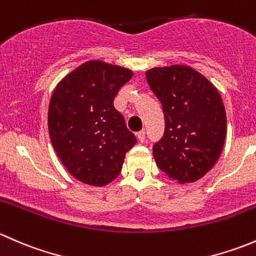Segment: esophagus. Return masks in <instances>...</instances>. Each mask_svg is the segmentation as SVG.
Segmentation results:
<instances>
[{
  "label": "esophagus",
  "mask_w": 256,
  "mask_h": 256,
  "mask_svg": "<svg viewBox=\"0 0 256 256\" xmlns=\"http://www.w3.org/2000/svg\"><path fill=\"white\" fill-rule=\"evenodd\" d=\"M136 136H138V141H140V142H144V138H146V136H144V130L138 131V132L136 134Z\"/></svg>",
  "instance_id": "34e87169"
}]
</instances>
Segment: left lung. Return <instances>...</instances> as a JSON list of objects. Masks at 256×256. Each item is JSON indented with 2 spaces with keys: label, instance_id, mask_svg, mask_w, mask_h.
Returning <instances> with one entry per match:
<instances>
[{
  "label": "left lung",
  "instance_id": "obj_1",
  "mask_svg": "<svg viewBox=\"0 0 256 256\" xmlns=\"http://www.w3.org/2000/svg\"><path fill=\"white\" fill-rule=\"evenodd\" d=\"M162 104L164 135L154 146L157 167L180 184L200 180L218 161L226 136V114L218 89L182 64L146 72Z\"/></svg>",
  "mask_w": 256,
  "mask_h": 256
}]
</instances>
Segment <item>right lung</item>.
I'll list each match as a JSON object with an SVG mask.
<instances>
[{"label":"right lung","mask_w":256,"mask_h":256,"mask_svg":"<svg viewBox=\"0 0 256 256\" xmlns=\"http://www.w3.org/2000/svg\"><path fill=\"white\" fill-rule=\"evenodd\" d=\"M132 70L88 60L54 88L48 108L50 142L66 171L85 184L102 187L120 174L136 138L114 108V98Z\"/></svg>","instance_id":"1"}]
</instances>
